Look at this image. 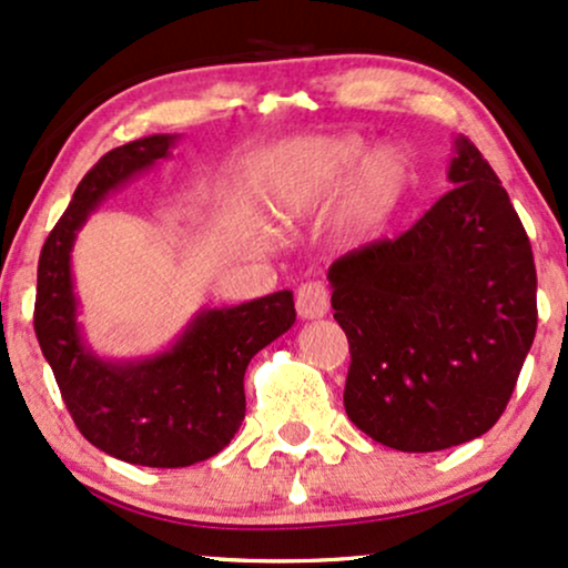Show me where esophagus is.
Segmentation results:
<instances>
[{"label": "esophagus", "instance_id": "1", "mask_svg": "<svg viewBox=\"0 0 568 568\" xmlns=\"http://www.w3.org/2000/svg\"><path fill=\"white\" fill-rule=\"evenodd\" d=\"M327 306H331V293H327V285L320 283V280H310V283H304L296 291V312L302 320L325 317Z\"/></svg>", "mask_w": 568, "mask_h": 568}]
</instances>
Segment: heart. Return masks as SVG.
Wrapping results in <instances>:
<instances>
[{"mask_svg":"<svg viewBox=\"0 0 568 568\" xmlns=\"http://www.w3.org/2000/svg\"><path fill=\"white\" fill-rule=\"evenodd\" d=\"M357 166L359 172L341 209V230L352 241L378 235L405 197L409 159L394 145L373 148L365 155V140L357 134L333 136L298 150L277 182L280 206L306 209L338 193Z\"/></svg>","mask_w":568,"mask_h":568,"instance_id":"b5f03b06","label":"heart"}]
</instances>
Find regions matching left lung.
I'll return each mask as SVG.
<instances>
[{"mask_svg":"<svg viewBox=\"0 0 568 568\" xmlns=\"http://www.w3.org/2000/svg\"><path fill=\"white\" fill-rule=\"evenodd\" d=\"M455 184L407 232L331 264L349 338L344 407L371 439L436 453L487 434L537 331V270L508 193L466 136Z\"/></svg>","mask_w":568,"mask_h":568,"instance_id":"left-lung-1","label":"left lung"}]
</instances>
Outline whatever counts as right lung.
Instances as JSON below:
<instances>
[{
	"label": "right lung",
	"instance_id": "1",
	"mask_svg": "<svg viewBox=\"0 0 568 568\" xmlns=\"http://www.w3.org/2000/svg\"><path fill=\"white\" fill-rule=\"evenodd\" d=\"M176 134H150L111 150L79 182L39 256L33 331L87 442L148 468H184L227 447L245 418L243 375L266 344L296 323L293 293L201 310L169 349L102 359L87 346L73 293L79 230L113 190L169 159Z\"/></svg>",
	"mask_w": 568,
	"mask_h": 568
}]
</instances>
